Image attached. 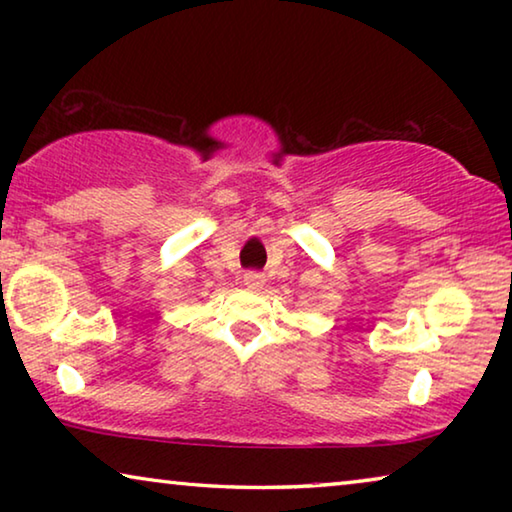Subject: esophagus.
<instances>
[{"instance_id":"obj_1","label":"esophagus","mask_w":512,"mask_h":512,"mask_svg":"<svg viewBox=\"0 0 512 512\" xmlns=\"http://www.w3.org/2000/svg\"><path fill=\"white\" fill-rule=\"evenodd\" d=\"M264 282H266V277H264L262 273H257V271H248V273L244 275V284H246L248 289L264 287Z\"/></svg>"}]
</instances>
